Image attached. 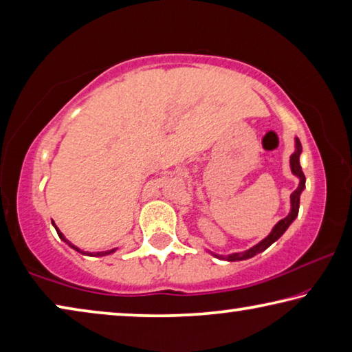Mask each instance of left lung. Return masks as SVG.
I'll use <instances>...</instances> for the list:
<instances>
[{"label":"left lung","instance_id":"obj_1","mask_svg":"<svg viewBox=\"0 0 352 352\" xmlns=\"http://www.w3.org/2000/svg\"><path fill=\"white\" fill-rule=\"evenodd\" d=\"M302 152V147H301V142L298 138H295V151L294 153L290 155V169H292V174H294L300 183H298V188L294 190V192L290 194V211L287 216L284 219L279 220V222L273 226L270 234L264 237L261 242L256 243V245L250 247L245 252H237V253H231V254H217V253H212L211 250H206V253L212 254L214 258L217 259H223V261H228V262H236V261H245L253 258L261 252H264V250L269 248L273 242H276L279 237H281L285 231H287L289 226L292 225V222L296 219L298 216V210H300V197H301V192L305 190L306 188V177L302 174V169H301V164H300V155Z\"/></svg>","mask_w":352,"mask_h":352}]
</instances>
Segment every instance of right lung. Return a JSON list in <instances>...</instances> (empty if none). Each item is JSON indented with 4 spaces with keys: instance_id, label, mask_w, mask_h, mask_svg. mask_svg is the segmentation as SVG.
<instances>
[{
    "instance_id": "right-lung-1",
    "label": "right lung",
    "mask_w": 352,
    "mask_h": 352,
    "mask_svg": "<svg viewBox=\"0 0 352 352\" xmlns=\"http://www.w3.org/2000/svg\"><path fill=\"white\" fill-rule=\"evenodd\" d=\"M52 226H54V228H56V231H57L58 237H60V239H62L65 243H67L68 247H71V248H73V250H76V252H77V253H80V254H85V256H98V258H99V256H109V254L116 253L118 250H119V248L116 247V248H111V250H105V252H93V253H91V252H83V250H80L79 247H76L74 243H71V242L67 239V237H65V236L62 234V231L57 228V226H56V223H54V222H52Z\"/></svg>"
}]
</instances>
